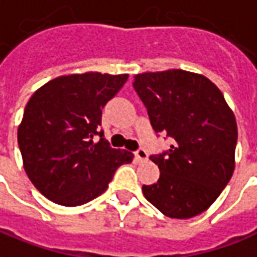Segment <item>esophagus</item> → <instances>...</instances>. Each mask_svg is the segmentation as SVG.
<instances>
[{"label":"esophagus","mask_w":257,"mask_h":257,"mask_svg":"<svg viewBox=\"0 0 257 257\" xmlns=\"http://www.w3.org/2000/svg\"><path fill=\"white\" fill-rule=\"evenodd\" d=\"M135 157L138 159V162H146L148 159V155H147V151L144 150V148H139L138 151L135 153Z\"/></svg>","instance_id":"1"}]
</instances>
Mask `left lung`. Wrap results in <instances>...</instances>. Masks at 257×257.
Instances as JSON below:
<instances>
[{
  "instance_id": "left-lung-1",
  "label": "left lung",
  "mask_w": 257,
  "mask_h": 257,
  "mask_svg": "<svg viewBox=\"0 0 257 257\" xmlns=\"http://www.w3.org/2000/svg\"><path fill=\"white\" fill-rule=\"evenodd\" d=\"M134 88L154 131L173 139L167 151L151 155L161 176L153 185H143V195L169 218L199 215L234 172V114L212 81L187 70L140 73Z\"/></svg>"
}]
</instances>
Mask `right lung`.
Segmentation results:
<instances>
[{
	"label": "right lung",
	"mask_w": 257,
	"mask_h": 257,
	"mask_svg": "<svg viewBox=\"0 0 257 257\" xmlns=\"http://www.w3.org/2000/svg\"><path fill=\"white\" fill-rule=\"evenodd\" d=\"M128 75L87 72L53 79L34 92L24 109L17 143L24 170L43 196L66 207L102 195L114 173L134 154L103 139L102 109ZM99 136L95 144L93 138Z\"/></svg>",
	"instance_id": "obj_1"
}]
</instances>
